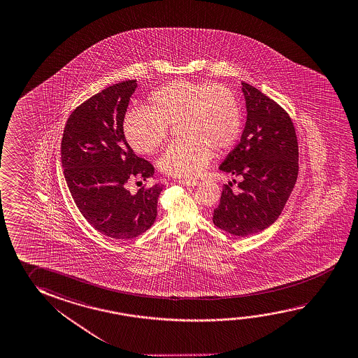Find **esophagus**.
<instances>
[{"label":"esophagus","instance_id":"obj_1","mask_svg":"<svg viewBox=\"0 0 358 358\" xmlns=\"http://www.w3.org/2000/svg\"><path fill=\"white\" fill-rule=\"evenodd\" d=\"M178 183H181L183 186H196L199 181L197 180H185V178H181V180H178Z\"/></svg>","mask_w":358,"mask_h":358}]
</instances>
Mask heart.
Listing matches in <instances>:
<instances>
[{"mask_svg":"<svg viewBox=\"0 0 358 358\" xmlns=\"http://www.w3.org/2000/svg\"><path fill=\"white\" fill-rule=\"evenodd\" d=\"M150 101L151 107L126 113L123 131L136 152L151 155L164 145L171 124L180 122L185 140L172 142L159 161L171 176H199L213 159L212 148L226 152L240 136V103L222 85L178 80L155 91Z\"/></svg>","mask_w":358,"mask_h":358,"instance_id":"1","label":"heart"}]
</instances>
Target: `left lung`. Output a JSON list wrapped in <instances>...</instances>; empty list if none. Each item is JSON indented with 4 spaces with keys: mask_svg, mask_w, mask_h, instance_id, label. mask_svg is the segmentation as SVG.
<instances>
[{
    "mask_svg": "<svg viewBox=\"0 0 358 358\" xmlns=\"http://www.w3.org/2000/svg\"><path fill=\"white\" fill-rule=\"evenodd\" d=\"M247 121L241 141L220 170L242 177L237 191L223 186L212 221L236 237L255 235L281 215L299 175V143L292 120L268 96L242 83ZM236 183V180H234Z\"/></svg>",
    "mask_w": 358,
    "mask_h": 358,
    "instance_id": "obj_1",
    "label": "left lung"
}]
</instances>
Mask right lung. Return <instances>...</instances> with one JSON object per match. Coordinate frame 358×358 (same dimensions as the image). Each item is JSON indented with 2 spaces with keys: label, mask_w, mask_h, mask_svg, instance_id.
Here are the masks:
<instances>
[{
  "label": "right lung",
  "mask_w": 358,
  "mask_h": 358,
  "mask_svg": "<svg viewBox=\"0 0 358 358\" xmlns=\"http://www.w3.org/2000/svg\"><path fill=\"white\" fill-rule=\"evenodd\" d=\"M136 80L105 88L85 101L66 122L61 162L77 208L94 229L115 240H131L152 226L162 185L131 194L134 178L146 181L155 169L136 156L123 134V120Z\"/></svg>",
  "instance_id": "right-lung-1"
}]
</instances>
